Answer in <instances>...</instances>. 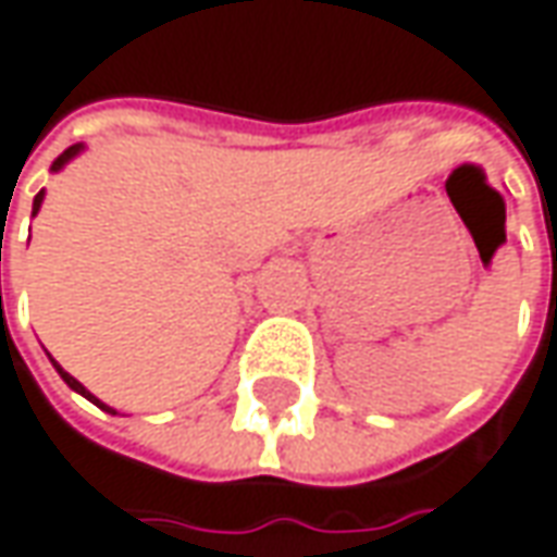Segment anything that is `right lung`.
Instances as JSON below:
<instances>
[{
	"label": "right lung",
	"mask_w": 557,
	"mask_h": 557,
	"mask_svg": "<svg viewBox=\"0 0 557 557\" xmlns=\"http://www.w3.org/2000/svg\"><path fill=\"white\" fill-rule=\"evenodd\" d=\"M81 152H84V143H77V146H71V149H64V152H61V156L55 158V161H52V171H61V168H64V164H67V161H71V158H77V156H81ZM42 196H46V193H42V189H39V193H37V199H34V214H37L39 206H42ZM49 361H52V368H55V371H59L61 380H64V383H67V386H71V389H74V393H81V396H84V399H89V401H92V405H99V408H102V411H109V414H117V411H114V408H109V405H106V401H99V399H96V396H92V393H89V389H86L84 383H81V380H74V376L67 374V371H64V368H61L59 361H55V358H52V355H49Z\"/></svg>",
	"instance_id": "1"
}]
</instances>
